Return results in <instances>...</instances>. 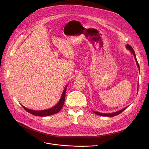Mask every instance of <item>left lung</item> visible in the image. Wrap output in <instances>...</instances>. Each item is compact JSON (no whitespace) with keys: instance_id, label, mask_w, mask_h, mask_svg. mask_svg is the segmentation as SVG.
Wrapping results in <instances>:
<instances>
[{"instance_id":"obj_1","label":"left lung","mask_w":149,"mask_h":149,"mask_svg":"<svg viewBox=\"0 0 149 149\" xmlns=\"http://www.w3.org/2000/svg\"><path fill=\"white\" fill-rule=\"evenodd\" d=\"M125 47H126V48H127V49L129 50V51L132 52V54L134 55V58H135V60H136V64H137V67H138V68H139V70H140L139 65V63H138V62H137V59H136V55H135V52H134V49H133V48H132L130 45H129V44H127V45H126ZM137 93H138V87H137ZM126 109H127V107H125V108H124V109H122V110H119V111H116V112H114V113H101L97 112V111H93V112H94L95 114H97V115H99V116H104V117H114V116H117V115L120 114L121 112H123V111L124 110H125Z\"/></svg>"}]
</instances>
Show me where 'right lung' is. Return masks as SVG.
I'll use <instances>...</instances> for the list:
<instances>
[{
	"label": "right lung",
	"instance_id": "right-lung-1",
	"mask_svg": "<svg viewBox=\"0 0 149 149\" xmlns=\"http://www.w3.org/2000/svg\"><path fill=\"white\" fill-rule=\"evenodd\" d=\"M68 84L67 85V86L65 87L64 90H63V91L62 94L61 98H60L59 102L57 103V104H56L54 107H53L49 109L36 111V110H29V109L26 108L25 107H24V105H22V107L26 111H28L30 114L36 116L45 117V116H49L58 113L61 110L62 107L63 105V104H64V101H65V93H66V90H67V87H68Z\"/></svg>",
	"mask_w": 149,
	"mask_h": 149
}]
</instances>
